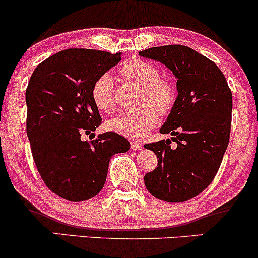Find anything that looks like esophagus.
I'll return each instance as SVG.
<instances>
[{
  "instance_id": "34e87169",
  "label": "esophagus",
  "mask_w": 258,
  "mask_h": 258,
  "mask_svg": "<svg viewBox=\"0 0 258 258\" xmlns=\"http://www.w3.org/2000/svg\"><path fill=\"white\" fill-rule=\"evenodd\" d=\"M131 148L133 150H142V148H143V146H142L141 142L138 141H132L131 142Z\"/></svg>"
}]
</instances>
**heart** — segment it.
Instances as JSON below:
<instances>
[{
    "label": "heart",
    "instance_id": "b5f03b06",
    "mask_svg": "<svg viewBox=\"0 0 258 258\" xmlns=\"http://www.w3.org/2000/svg\"><path fill=\"white\" fill-rule=\"evenodd\" d=\"M122 79L135 82L142 87V104L137 111L120 114L106 122V128L130 138H141L158 123L159 113L167 114L176 100V90L166 80H161L155 65L142 59H128L120 67ZM91 97L99 110L110 112L115 109L114 82L110 75L103 74L93 82Z\"/></svg>",
    "mask_w": 258,
    "mask_h": 258
}]
</instances>
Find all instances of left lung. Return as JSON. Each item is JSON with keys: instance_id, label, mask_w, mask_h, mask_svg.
<instances>
[{"instance_id": "obj_1", "label": "left lung", "mask_w": 258, "mask_h": 258, "mask_svg": "<svg viewBox=\"0 0 258 258\" xmlns=\"http://www.w3.org/2000/svg\"><path fill=\"white\" fill-rule=\"evenodd\" d=\"M141 57L164 64L177 79V98L160 128L177 143L146 144L158 167L144 176L148 191L158 199L179 203L191 199L215 178L229 143L233 99L223 73L214 61L180 44L153 47Z\"/></svg>"}]
</instances>
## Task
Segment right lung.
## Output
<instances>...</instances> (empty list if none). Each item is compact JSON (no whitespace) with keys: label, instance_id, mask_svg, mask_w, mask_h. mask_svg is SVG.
Instances as JSON below:
<instances>
[{"label":"right lung","instance_id":"1","mask_svg":"<svg viewBox=\"0 0 258 258\" xmlns=\"http://www.w3.org/2000/svg\"><path fill=\"white\" fill-rule=\"evenodd\" d=\"M121 53L70 48L38 64L25 92L26 133L38 173L54 194L87 200L104 186L112 155L126 153L130 142L115 132L92 142L82 133L102 122L91 97L93 82L119 64Z\"/></svg>","mask_w":258,"mask_h":258}]
</instances>
